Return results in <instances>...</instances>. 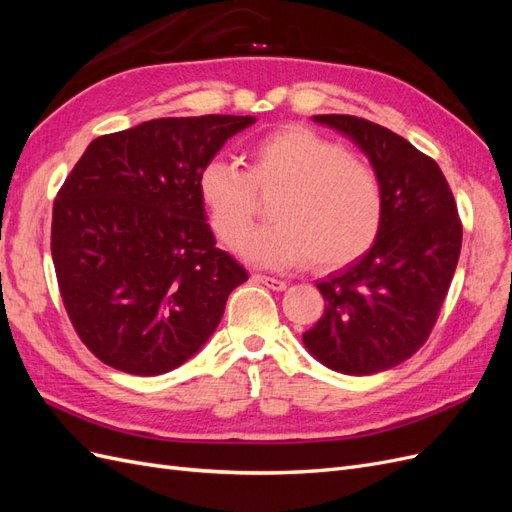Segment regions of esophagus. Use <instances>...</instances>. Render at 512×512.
<instances>
[{"label":"esophagus","mask_w":512,"mask_h":512,"mask_svg":"<svg viewBox=\"0 0 512 512\" xmlns=\"http://www.w3.org/2000/svg\"><path fill=\"white\" fill-rule=\"evenodd\" d=\"M252 280H254V282H258V284H262V286L271 288V290H277V292L286 288V282H284V280H277V277H269V275L254 273V275H252Z\"/></svg>","instance_id":"1"}]
</instances>
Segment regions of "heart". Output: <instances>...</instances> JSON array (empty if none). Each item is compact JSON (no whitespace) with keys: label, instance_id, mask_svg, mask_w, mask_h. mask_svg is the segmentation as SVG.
Segmentation results:
<instances>
[{"label":"heart","instance_id":"1","mask_svg":"<svg viewBox=\"0 0 512 512\" xmlns=\"http://www.w3.org/2000/svg\"><path fill=\"white\" fill-rule=\"evenodd\" d=\"M278 192L274 222L243 240L257 194ZM198 196L218 239L260 267L284 269L309 256L337 269L374 245L384 215L374 168L337 141L305 126L273 130L247 151V170L211 158L198 173Z\"/></svg>","mask_w":512,"mask_h":512}]
</instances>
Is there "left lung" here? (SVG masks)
Masks as SVG:
<instances>
[{"instance_id": "1", "label": "left lung", "mask_w": 512, "mask_h": 512, "mask_svg": "<svg viewBox=\"0 0 512 512\" xmlns=\"http://www.w3.org/2000/svg\"><path fill=\"white\" fill-rule=\"evenodd\" d=\"M359 145L380 177L384 215L371 250L318 282L324 314L303 344L329 369L369 376L421 348L440 316L461 252V220L436 160L354 115H316Z\"/></svg>"}]
</instances>
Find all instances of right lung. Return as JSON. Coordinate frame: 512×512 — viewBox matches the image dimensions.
I'll use <instances>...</instances> for the list:
<instances>
[{
	"instance_id": "right-lung-1",
	"label": "right lung",
	"mask_w": 512,
	"mask_h": 512,
	"mask_svg": "<svg viewBox=\"0 0 512 512\" xmlns=\"http://www.w3.org/2000/svg\"><path fill=\"white\" fill-rule=\"evenodd\" d=\"M254 117H162L98 136L53 205L51 254L76 335L106 365L158 376L194 356L247 280L215 245L198 173Z\"/></svg>"
}]
</instances>
